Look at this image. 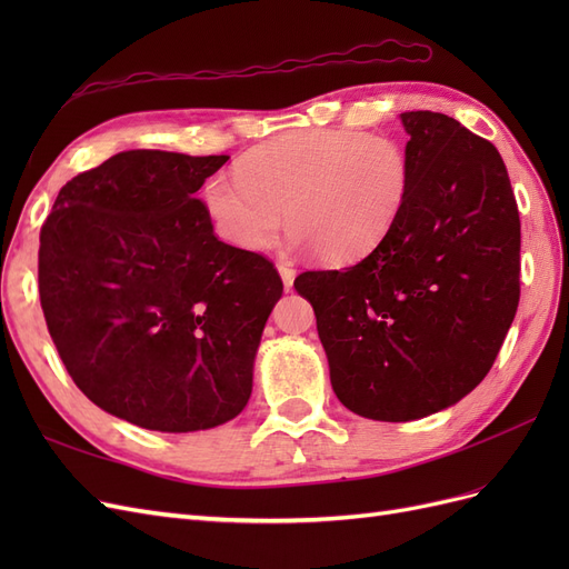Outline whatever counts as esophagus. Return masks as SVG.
Listing matches in <instances>:
<instances>
[{"label": "esophagus", "instance_id": "obj_1", "mask_svg": "<svg viewBox=\"0 0 569 569\" xmlns=\"http://www.w3.org/2000/svg\"><path fill=\"white\" fill-rule=\"evenodd\" d=\"M278 270H280V274H282V282H284V287L287 289H291V284H295V268H291L289 263H278Z\"/></svg>", "mask_w": 569, "mask_h": 569}]
</instances>
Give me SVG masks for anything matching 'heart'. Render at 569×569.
<instances>
[{"mask_svg":"<svg viewBox=\"0 0 569 569\" xmlns=\"http://www.w3.org/2000/svg\"><path fill=\"white\" fill-rule=\"evenodd\" d=\"M410 182L408 149L396 137L308 128L247 151L237 180L211 178L203 201L220 237L239 249L270 247L284 209L291 242L327 263H353L385 242Z\"/></svg>","mask_w":569,"mask_h":569,"instance_id":"b5f03b06","label":"heart"}]
</instances>
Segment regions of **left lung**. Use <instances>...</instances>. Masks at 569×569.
<instances>
[{"mask_svg": "<svg viewBox=\"0 0 569 569\" xmlns=\"http://www.w3.org/2000/svg\"><path fill=\"white\" fill-rule=\"evenodd\" d=\"M406 209L385 242L341 270L295 280L311 301L337 399L408 422L470 393L520 301V213L498 149L435 111H406Z\"/></svg>", "mask_w": 569, "mask_h": 569, "instance_id": "1", "label": "left lung"}]
</instances>
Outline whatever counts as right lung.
I'll return each mask as SVG.
<instances>
[{
  "instance_id": "1",
  "label": "right lung",
  "mask_w": 569,
  "mask_h": 569,
  "mask_svg": "<svg viewBox=\"0 0 569 569\" xmlns=\"http://www.w3.org/2000/svg\"><path fill=\"white\" fill-rule=\"evenodd\" d=\"M230 157L134 149L68 180L40 230L51 341L92 403L157 432L244 410L280 272L220 242L197 192Z\"/></svg>"
}]
</instances>
